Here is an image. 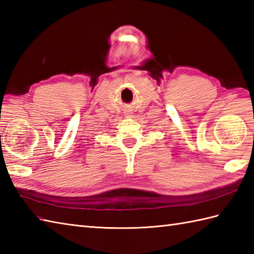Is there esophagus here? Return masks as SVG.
Masks as SVG:
<instances>
[{
  "instance_id": "obj_1",
  "label": "esophagus",
  "mask_w": 254,
  "mask_h": 254,
  "mask_svg": "<svg viewBox=\"0 0 254 254\" xmlns=\"http://www.w3.org/2000/svg\"><path fill=\"white\" fill-rule=\"evenodd\" d=\"M128 115H130V113H128Z\"/></svg>"
}]
</instances>
